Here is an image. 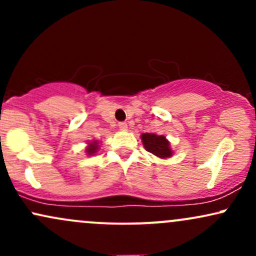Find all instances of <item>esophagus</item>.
<instances>
[{"label":"esophagus","mask_w":256,"mask_h":256,"mask_svg":"<svg viewBox=\"0 0 256 256\" xmlns=\"http://www.w3.org/2000/svg\"><path fill=\"white\" fill-rule=\"evenodd\" d=\"M118 128L122 131H126V130H128V124H126V122H119V124H118Z\"/></svg>","instance_id":"1"}]
</instances>
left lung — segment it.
<instances>
[{"instance_id":"obj_1","label":"left lung","mask_w":256,"mask_h":256,"mask_svg":"<svg viewBox=\"0 0 256 256\" xmlns=\"http://www.w3.org/2000/svg\"><path fill=\"white\" fill-rule=\"evenodd\" d=\"M142 142L144 144L146 152H152L158 158H170L172 155V150L170 148L168 140L165 136H158L155 134H143Z\"/></svg>"}]
</instances>
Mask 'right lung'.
Segmentation results:
<instances>
[{
  "label": "right lung",
  "mask_w": 256,
  "mask_h": 256,
  "mask_svg": "<svg viewBox=\"0 0 256 256\" xmlns=\"http://www.w3.org/2000/svg\"><path fill=\"white\" fill-rule=\"evenodd\" d=\"M96 150H98V142H92V143H90L89 146H88L86 152L89 155H92L94 152H96Z\"/></svg>",
  "instance_id": "obj_1"
}]
</instances>
